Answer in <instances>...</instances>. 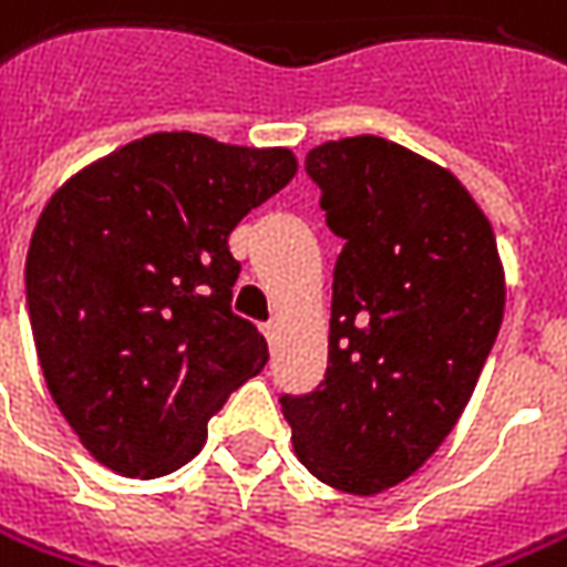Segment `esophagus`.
<instances>
[{
	"instance_id": "1",
	"label": "esophagus",
	"mask_w": 567,
	"mask_h": 567,
	"mask_svg": "<svg viewBox=\"0 0 567 567\" xmlns=\"http://www.w3.org/2000/svg\"><path fill=\"white\" fill-rule=\"evenodd\" d=\"M264 336H266V342L276 344V339H279V320L264 322Z\"/></svg>"
}]
</instances>
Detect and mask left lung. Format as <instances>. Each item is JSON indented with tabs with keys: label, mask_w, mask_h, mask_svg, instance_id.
<instances>
[{
	"label": "left lung",
	"mask_w": 567,
	"mask_h": 567,
	"mask_svg": "<svg viewBox=\"0 0 567 567\" xmlns=\"http://www.w3.org/2000/svg\"><path fill=\"white\" fill-rule=\"evenodd\" d=\"M307 175L344 247L326 377L282 395V414L313 477L377 496L420 471L467 408L505 313V269L467 187L414 150L326 141Z\"/></svg>",
	"instance_id": "1"
}]
</instances>
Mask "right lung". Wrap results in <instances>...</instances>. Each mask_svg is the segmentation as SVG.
Returning a JSON list of instances; mask_svg holds the SVG:
<instances>
[{
  "label": "right lung",
  "instance_id": "1",
  "mask_svg": "<svg viewBox=\"0 0 567 567\" xmlns=\"http://www.w3.org/2000/svg\"><path fill=\"white\" fill-rule=\"evenodd\" d=\"M298 172L285 147L156 131L74 172L28 247V313L52 401L122 477L194 458L225 399L269 361L231 313L228 235Z\"/></svg>",
  "mask_w": 567,
  "mask_h": 567
}]
</instances>
